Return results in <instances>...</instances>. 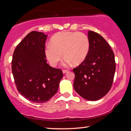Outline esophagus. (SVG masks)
<instances>
[{"label": "esophagus", "instance_id": "esophagus-1", "mask_svg": "<svg viewBox=\"0 0 131 131\" xmlns=\"http://www.w3.org/2000/svg\"><path fill=\"white\" fill-rule=\"evenodd\" d=\"M68 72V70H62V72H63V74L66 73H67Z\"/></svg>", "mask_w": 131, "mask_h": 131}]
</instances>
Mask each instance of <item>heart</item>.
<instances>
[{
    "mask_svg": "<svg viewBox=\"0 0 131 131\" xmlns=\"http://www.w3.org/2000/svg\"><path fill=\"white\" fill-rule=\"evenodd\" d=\"M46 47V55L52 66H55L62 58L63 65L73 63L78 65L83 62L90 51V42L87 35L82 32L62 31L53 36Z\"/></svg>",
    "mask_w": 131,
    "mask_h": 131,
    "instance_id": "1",
    "label": "heart"
}]
</instances>
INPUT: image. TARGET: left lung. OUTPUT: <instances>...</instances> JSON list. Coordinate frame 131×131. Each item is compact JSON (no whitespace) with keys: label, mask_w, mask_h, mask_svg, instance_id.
<instances>
[{"label":"left lung","mask_w":131,"mask_h":131,"mask_svg":"<svg viewBox=\"0 0 131 131\" xmlns=\"http://www.w3.org/2000/svg\"><path fill=\"white\" fill-rule=\"evenodd\" d=\"M90 47L83 62L73 69L74 90L88 101L99 100L112 87L116 71L114 52L103 37L88 31Z\"/></svg>","instance_id":"8db88e82"}]
</instances>
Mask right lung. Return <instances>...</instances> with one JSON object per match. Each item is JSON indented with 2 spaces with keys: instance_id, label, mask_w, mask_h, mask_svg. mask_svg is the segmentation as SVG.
Segmentation results:
<instances>
[{
  "instance_id": "right-lung-1",
  "label": "right lung",
  "mask_w": 131,
  "mask_h": 131,
  "mask_svg": "<svg viewBox=\"0 0 131 131\" xmlns=\"http://www.w3.org/2000/svg\"><path fill=\"white\" fill-rule=\"evenodd\" d=\"M47 35L32 31L13 53L12 69L17 90L29 101L41 103L56 94L63 77L61 69L47 63L45 43Z\"/></svg>"
}]
</instances>
